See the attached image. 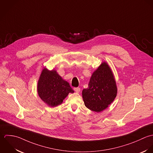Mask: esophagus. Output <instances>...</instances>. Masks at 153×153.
<instances>
[{
	"instance_id": "34e87169",
	"label": "esophagus",
	"mask_w": 153,
	"mask_h": 153,
	"mask_svg": "<svg viewBox=\"0 0 153 153\" xmlns=\"http://www.w3.org/2000/svg\"><path fill=\"white\" fill-rule=\"evenodd\" d=\"M74 91L77 93H79L80 91V89L79 88H74Z\"/></svg>"
}]
</instances>
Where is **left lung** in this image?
Masks as SVG:
<instances>
[{
	"label": "left lung",
	"mask_w": 153,
	"mask_h": 153,
	"mask_svg": "<svg viewBox=\"0 0 153 153\" xmlns=\"http://www.w3.org/2000/svg\"><path fill=\"white\" fill-rule=\"evenodd\" d=\"M117 94V87L112 71L106 62L95 70L87 89L82 91L85 106L93 111L100 112L108 107Z\"/></svg>",
	"instance_id": "obj_1"
}]
</instances>
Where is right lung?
Returning <instances> with one entry per match:
<instances>
[{
    "instance_id": "right-lung-1",
    "label": "right lung",
    "mask_w": 153,
    "mask_h": 153,
    "mask_svg": "<svg viewBox=\"0 0 153 153\" xmlns=\"http://www.w3.org/2000/svg\"><path fill=\"white\" fill-rule=\"evenodd\" d=\"M37 91L42 100L51 107L60 105L69 93L74 92L69 83L56 70L50 71L46 68H44L39 76Z\"/></svg>"
}]
</instances>
